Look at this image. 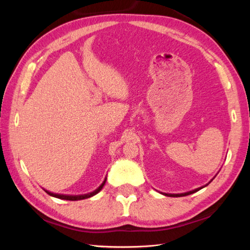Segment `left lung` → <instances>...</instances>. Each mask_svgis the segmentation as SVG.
<instances>
[{"instance_id":"left-lung-1","label":"left lung","mask_w":250,"mask_h":250,"mask_svg":"<svg viewBox=\"0 0 250 250\" xmlns=\"http://www.w3.org/2000/svg\"><path fill=\"white\" fill-rule=\"evenodd\" d=\"M211 181V180H210ZM209 181V183H210ZM206 187V186H204ZM204 187H201V188H195V190H193V191H190V192H187V193H181V194H167V193H164V195L165 196H169V197H181V196H187V195H191V194H193V193H195V192H197V191H199L200 188H204Z\"/></svg>"}]
</instances>
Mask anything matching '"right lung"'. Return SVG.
Wrapping results in <instances>:
<instances>
[{
  "label": "right lung",
  "instance_id": "1",
  "mask_svg": "<svg viewBox=\"0 0 250 250\" xmlns=\"http://www.w3.org/2000/svg\"><path fill=\"white\" fill-rule=\"evenodd\" d=\"M105 181H106V178L104 179V181L102 183V185L96 188V190L92 193H88V194H84V195H63V194H55V193H52V192H49L47 190H44V192H46L47 194H49L50 196H53V197H56V198H59V199H64V200H72V201H75V200H82V199H86V198H89L92 197V196L96 195L99 193L101 190L103 186L105 185Z\"/></svg>",
  "mask_w": 250,
  "mask_h": 250
}]
</instances>
